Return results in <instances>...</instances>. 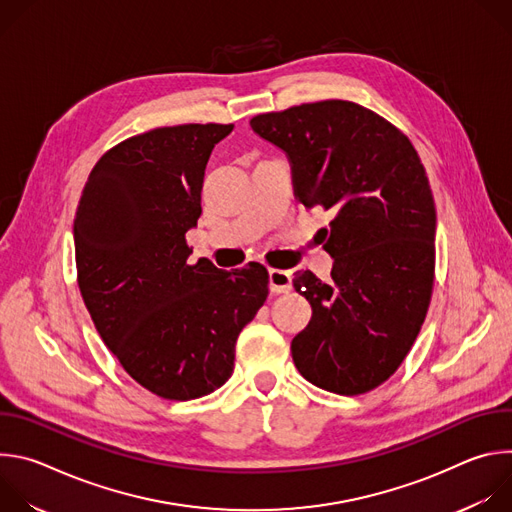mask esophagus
Segmentation results:
<instances>
[{
	"instance_id": "esophagus-1",
	"label": "esophagus",
	"mask_w": 512,
	"mask_h": 512,
	"mask_svg": "<svg viewBox=\"0 0 512 512\" xmlns=\"http://www.w3.org/2000/svg\"><path fill=\"white\" fill-rule=\"evenodd\" d=\"M294 287V277L283 269H269V289L273 294H287Z\"/></svg>"
}]
</instances>
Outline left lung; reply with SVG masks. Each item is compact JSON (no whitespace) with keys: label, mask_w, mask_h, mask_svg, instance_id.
Returning <instances> with one entry per match:
<instances>
[{"label":"left lung","mask_w":512,"mask_h":512,"mask_svg":"<svg viewBox=\"0 0 512 512\" xmlns=\"http://www.w3.org/2000/svg\"><path fill=\"white\" fill-rule=\"evenodd\" d=\"M255 133L281 148L298 200L328 210L320 229L332 281L298 271L312 320L291 356L312 385L362 395L409 354L435 277V202L409 137L379 113L328 99L255 115Z\"/></svg>","instance_id":"8db88e82"}]
</instances>
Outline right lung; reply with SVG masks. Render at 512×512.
<instances>
[{
  "label": "right lung",
  "mask_w": 512,
  "mask_h": 512,
  "mask_svg": "<svg viewBox=\"0 0 512 512\" xmlns=\"http://www.w3.org/2000/svg\"><path fill=\"white\" fill-rule=\"evenodd\" d=\"M233 123L158 127L113 145L89 174L75 216L77 281L125 373L168 401L233 375L235 342L269 294L261 263H188L204 168Z\"/></svg>",
  "instance_id": "add662e5"
}]
</instances>
